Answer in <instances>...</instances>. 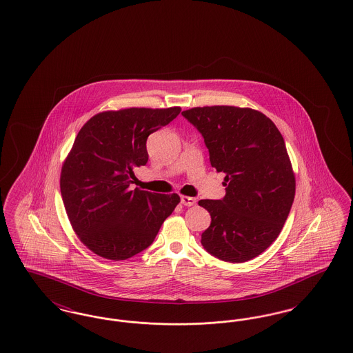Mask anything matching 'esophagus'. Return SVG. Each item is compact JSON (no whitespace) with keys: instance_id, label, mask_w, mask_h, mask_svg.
<instances>
[{"instance_id":"obj_1","label":"esophagus","mask_w":353,"mask_h":353,"mask_svg":"<svg viewBox=\"0 0 353 353\" xmlns=\"http://www.w3.org/2000/svg\"><path fill=\"white\" fill-rule=\"evenodd\" d=\"M196 199H193V197H188V196H181V203L185 205V206H193V205H196Z\"/></svg>"}]
</instances>
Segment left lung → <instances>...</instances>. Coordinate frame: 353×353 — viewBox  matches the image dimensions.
I'll return each instance as SVG.
<instances>
[{"mask_svg": "<svg viewBox=\"0 0 353 353\" xmlns=\"http://www.w3.org/2000/svg\"><path fill=\"white\" fill-rule=\"evenodd\" d=\"M183 117L202 134L212 167L226 174L222 200L199 201L212 217L202 246L225 262L250 261L278 238L295 197L283 136L252 108L194 107Z\"/></svg>", "mask_w": 353, "mask_h": 353, "instance_id": "8db88e82", "label": "left lung"}]
</instances>
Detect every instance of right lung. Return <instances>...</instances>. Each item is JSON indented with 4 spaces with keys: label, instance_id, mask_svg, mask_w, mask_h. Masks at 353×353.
Masks as SVG:
<instances>
[{
    "label": "right lung",
    "instance_id": "1",
    "mask_svg": "<svg viewBox=\"0 0 353 353\" xmlns=\"http://www.w3.org/2000/svg\"><path fill=\"white\" fill-rule=\"evenodd\" d=\"M180 111H104L77 134L61 172V193L74 232L91 252L124 261L145 250L180 202L176 193L130 189L134 168L148 161V136Z\"/></svg>",
    "mask_w": 353,
    "mask_h": 353
}]
</instances>
